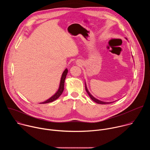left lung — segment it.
Instances as JSON below:
<instances>
[{"mask_svg": "<svg viewBox=\"0 0 150 150\" xmlns=\"http://www.w3.org/2000/svg\"><path fill=\"white\" fill-rule=\"evenodd\" d=\"M85 90H86L87 93H88V94L89 95V96H90V97L91 98V99L92 100H93L94 102H96V103H98V104H110V103H112L113 102H114V101H112V102H105V101H100V100H98V99L96 98L95 97H93V96L90 94V92H89V91L88 90L87 87V85H86V83L85 82Z\"/></svg>", "mask_w": 150, "mask_h": 150, "instance_id": "8db88e82", "label": "left lung"}]
</instances>
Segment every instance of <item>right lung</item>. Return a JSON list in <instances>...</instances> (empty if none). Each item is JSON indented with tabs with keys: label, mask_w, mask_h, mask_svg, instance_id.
<instances>
[{
	"label": "right lung",
	"mask_w": 150,
	"mask_h": 150,
	"mask_svg": "<svg viewBox=\"0 0 150 150\" xmlns=\"http://www.w3.org/2000/svg\"><path fill=\"white\" fill-rule=\"evenodd\" d=\"M68 72V69H65V70L63 71V74L62 75L61 79H60L59 89L57 91V92L53 96H52L50 98H49L48 100H47L46 101H45L44 102L40 103V104H46V103H51V102L56 100V99H57L60 96V95L62 94V93H63V91L64 90V84H65V80L66 79Z\"/></svg>",
	"instance_id": "1"
}]
</instances>
